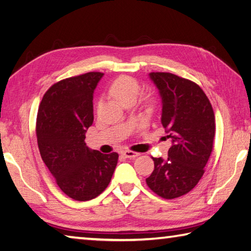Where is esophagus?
Listing matches in <instances>:
<instances>
[{"instance_id": "34e87169", "label": "esophagus", "mask_w": 251, "mask_h": 251, "mask_svg": "<svg viewBox=\"0 0 251 251\" xmlns=\"http://www.w3.org/2000/svg\"><path fill=\"white\" fill-rule=\"evenodd\" d=\"M123 155H124L125 158H128V159H135V158H137V156H139L140 153H138V152L127 150V151L123 152Z\"/></svg>"}]
</instances>
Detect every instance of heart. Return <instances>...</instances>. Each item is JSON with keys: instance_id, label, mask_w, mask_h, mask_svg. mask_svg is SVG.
<instances>
[{"instance_id": "obj_1", "label": "heart", "mask_w": 251, "mask_h": 251, "mask_svg": "<svg viewBox=\"0 0 251 251\" xmlns=\"http://www.w3.org/2000/svg\"><path fill=\"white\" fill-rule=\"evenodd\" d=\"M140 90V85L130 76H120L112 82L110 91L113 97L123 104L128 101H136Z\"/></svg>"}]
</instances>
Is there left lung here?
<instances>
[{
    "label": "left lung",
    "instance_id": "left-lung-1",
    "mask_svg": "<svg viewBox=\"0 0 251 251\" xmlns=\"http://www.w3.org/2000/svg\"><path fill=\"white\" fill-rule=\"evenodd\" d=\"M162 100L161 123L171 138L168 159L152 158L154 170L146 179L164 199L189 193L204 173L213 148L215 121L212 105L194 81L171 73H150Z\"/></svg>",
    "mask_w": 251,
    "mask_h": 251
}]
</instances>
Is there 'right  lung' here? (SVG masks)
Instances as JSON below:
<instances>
[{"label":"right lung","mask_w":251,"mask_h":251,"mask_svg":"<svg viewBox=\"0 0 251 251\" xmlns=\"http://www.w3.org/2000/svg\"><path fill=\"white\" fill-rule=\"evenodd\" d=\"M103 73L91 72L58 81L49 89L37 116L41 158L64 194L91 200L110 184L119 154L88 148L86 131L93 122V92Z\"/></svg>","instance_id":"1"}]
</instances>
